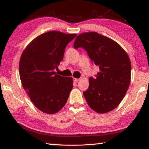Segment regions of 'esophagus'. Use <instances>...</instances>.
Instances as JSON below:
<instances>
[{
  "instance_id": "obj_1",
  "label": "esophagus",
  "mask_w": 149,
  "mask_h": 149,
  "mask_svg": "<svg viewBox=\"0 0 149 149\" xmlns=\"http://www.w3.org/2000/svg\"><path fill=\"white\" fill-rule=\"evenodd\" d=\"M73 80H74V81L75 82V83H77L78 81L79 80V79H77V78H74V79H73Z\"/></svg>"
}]
</instances>
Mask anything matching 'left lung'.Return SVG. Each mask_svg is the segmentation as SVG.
Listing matches in <instances>:
<instances>
[{"mask_svg": "<svg viewBox=\"0 0 149 149\" xmlns=\"http://www.w3.org/2000/svg\"><path fill=\"white\" fill-rule=\"evenodd\" d=\"M74 49L83 48L93 64L99 67L84 95L90 108L98 113L114 110L129 88L132 65L127 54L114 40L97 32L78 35Z\"/></svg>", "mask_w": 149, "mask_h": 149, "instance_id": "8db88e82", "label": "left lung"}]
</instances>
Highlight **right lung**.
Returning a JSON list of instances; mask_svg holds the SVG:
<instances>
[{"label": "right lung", "instance_id": "right-lung-1", "mask_svg": "<svg viewBox=\"0 0 149 149\" xmlns=\"http://www.w3.org/2000/svg\"><path fill=\"white\" fill-rule=\"evenodd\" d=\"M76 34L49 31L30 42L19 65L21 82L31 102L47 114H55L64 107L73 88L72 77L56 74L65 47Z\"/></svg>", "mask_w": 149, "mask_h": 149}]
</instances>
